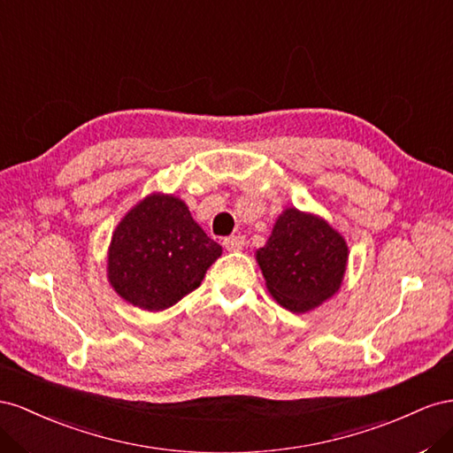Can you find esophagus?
I'll return each mask as SVG.
<instances>
[{
  "instance_id": "34e87169",
  "label": "esophagus",
  "mask_w": 453,
  "mask_h": 453,
  "mask_svg": "<svg viewBox=\"0 0 453 453\" xmlns=\"http://www.w3.org/2000/svg\"><path fill=\"white\" fill-rule=\"evenodd\" d=\"M224 247L229 250V252H237L244 247V237L242 235H231V237H226L224 239Z\"/></svg>"
}]
</instances>
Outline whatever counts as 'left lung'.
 <instances>
[{
    "mask_svg": "<svg viewBox=\"0 0 453 453\" xmlns=\"http://www.w3.org/2000/svg\"><path fill=\"white\" fill-rule=\"evenodd\" d=\"M256 257L271 296L290 311L305 313L338 292L347 244L325 219L287 209Z\"/></svg>",
    "mask_w": 453,
    "mask_h": 453,
    "instance_id": "8db88e82",
    "label": "left lung"
}]
</instances>
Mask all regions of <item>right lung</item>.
Listing matches in <instances>:
<instances>
[{
  "label": "right lung",
  "instance_id": "obj_1",
  "mask_svg": "<svg viewBox=\"0 0 453 453\" xmlns=\"http://www.w3.org/2000/svg\"><path fill=\"white\" fill-rule=\"evenodd\" d=\"M219 254L222 247L206 237L182 201L150 196L115 229L108 277L128 303L163 311L199 287Z\"/></svg>",
  "mask_w": 453,
  "mask_h": 453
}]
</instances>
